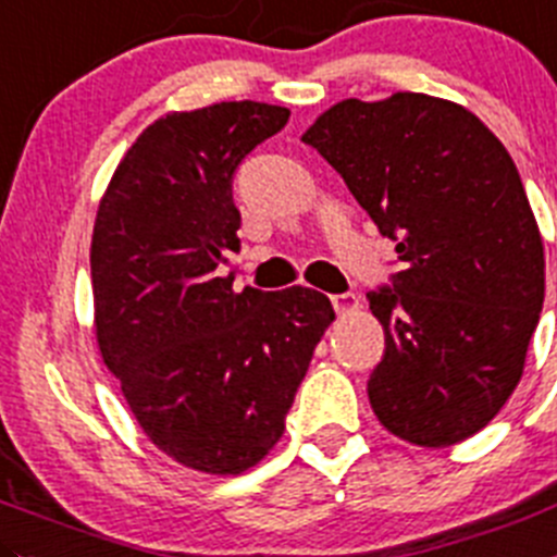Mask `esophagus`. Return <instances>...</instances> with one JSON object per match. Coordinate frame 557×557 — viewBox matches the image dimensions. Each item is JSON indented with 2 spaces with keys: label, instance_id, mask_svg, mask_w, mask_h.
I'll return each mask as SVG.
<instances>
[{
  "label": "esophagus",
  "instance_id": "34e87169",
  "mask_svg": "<svg viewBox=\"0 0 557 557\" xmlns=\"http://www.w3.org/2000/svg\"><path fill=\"white\" fill-rule=\"evenodd\" d=\"M331 304H333V309H336V314H338V317H344V314H349V311L358 309V298H355L352 293L333 295Z\"/></svg>",
  "mask_w": 557,
  "mask_h": 557
}]
</instances>
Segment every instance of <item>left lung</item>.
Returning <instances> with one entry per match:
<instances>
[{"label":"left lung","instance_id":"1","mask_svg":"<svg viewBox=\"0 0 557 557\" xmlns=\"http://www.w3.org/2000/svg\"><path fill=\"white\" fill-rule=\"evenodd\" d=\"M300 139L396 240L394 289L369 293L385 331L374 416L412 446L468 441L520 383L544 304L542 232L511 156L473 111L421 92L347 98Z\"/></svg>","mask_w":557,"mask_h":557}]
</instances>
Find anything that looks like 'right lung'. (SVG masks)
<instances>
[{
    "mask_svg": "<svg viewBox=\"0 0 557 557\" xmlns=\"http://www.w3.org/2000/svg\"><path fill=\"white\" fill-rule=\"evenodd\" d=\"M289 109L224 100L169 111L116 163L95 215V338L152 446L188 470L240 475L282 441L317 342L336 320L309 287L232 289L237 163Z\"/></svg>",
    "mask_w": 557,
    "mask_h": 557,
    "instance_id": "obj_1",
    "label": "right lung"
}]
</instances>
